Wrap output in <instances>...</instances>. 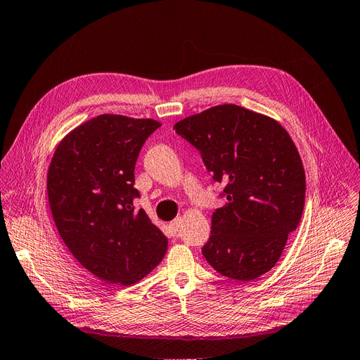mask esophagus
Wrapping results in <instances>:
<instances>
[{
    "instance_id": "esophagus-1",
    "label": "esophagus",
    "mask_w": 360,
    "mask_h": 360,
    "mask_svg": "<svg viewBox=\"0 0 360 360\" xmlns=\"http://www.w3.org/2000/svg\"><path fill=\"white\" fill-rule=\"evenodd\" d=\"M181 221H183V217H177L176 219H173L168 224V227H169V230L173 231V233H177L179 231V227H180V224H181Z\"/></svg>"
}]
</instances>
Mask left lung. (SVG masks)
Masks as SVG:
<instances>
[{"instance_id":"1","label":"left lung","mask_w":360,"mask_h":360,"mask_svg":"<svg viewBox=\"0 0 360 360\" xmlns=\"http://www.w3.org/2000/svg\"><path fill=\"white\" fill-rule=\"evenodd\" d=\"M176 133L200 150L227 203L212 214L202 253L224 277L252 281L280 259L304 207V169L287 130L265 114L222 104L186 117Z\"/></svg>"}]
</instances>
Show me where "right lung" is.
I'll return each instance as SVG.
<instances>
[{"mask_svg": "<svg viewBox=\"0 0 360 360\" xmlns=\"http://www.w3.org/2000/svg\"><path fill=\"white\" fill-rule=\"evenodd\" d=\"M160 126L152 118L101 114L68 131L49 162L48 202L63 242L108 284L138 283L168 248L145 210L133 207L134 165Z\"/></svg>", "mask_w": 360, "mask_h": 360, "instance_id": "right-lung-1", "label": "right lung"}]
</instances>
